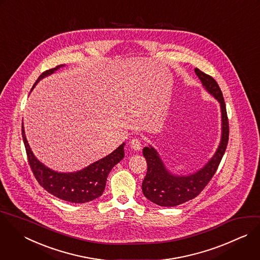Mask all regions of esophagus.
<instances>
[{
	"label": "esophagus",
	"instance_id": "34e87169",
	"mask_svg": "<svg viewBox=\"0 0 260 260\" xmlns=\"http://www.w3.org/2000/svg\"><path fill=\"white\" fill-rule=\"evenodd\" d=\"M130 144H131V147L134 149V150H140L141 149V141H140V139H138V138H133V139H131V141H130Z\"/></svg>",
	"mask_w": 260,
	"mask_h": 260
}]
</instances>
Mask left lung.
Returning a JSON list of instances; mask_svg holds the SVG:
<instances>
[{
    "mask_svg": "<svg viewBox=\"0 0 260 260\" xmlns=\"http://www.w3.org/2000/svg\"><path fill=\"white\" fill-rule=\"evenodd\" d=\"M195 73L203 87L220 105L221 138L219 145L208 162L197 172L188 176L173 175L165 167L159 154L151 146L143 148L147 162V173L142 182V192L151 202L160 206H176L195 198L204 189L216 172L229 141V121L221 90L216 81L209 75L195 68Z\"/></svg>",
    "mask_w": 260,
    "mask_h": 260,
    "instance_id": "left-lung-1",
    "label": "left lung"
}]
</instances>
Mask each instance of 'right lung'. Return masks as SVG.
<instances>
[{
    "label": "right lung",
    "instance_id": "right-lung-1",
    "mask_svg": "<svg viewBox=\"0 0 260 260\" xmlns=\"http://www.w3.org/2000/svg\"><path fill=\"white\" fill-rule=\"evenodd\" d=\"M63 66L64 65H60L56 68L44 72L39 77L34 87L41 79L53 74L56 70ZM22 138L25 145L29 166L40 185L54 196L72 203H85L99 198L104 193L107 178L111 170L118 162H120V160H122L125 155V143H122L112 153L89 165L81 171L74 173H58L46 167L35 156L26 139L23 123Z\"/></svg>",
    "mask_w": 260,
    "mask_h": 260
}]
</instances>
